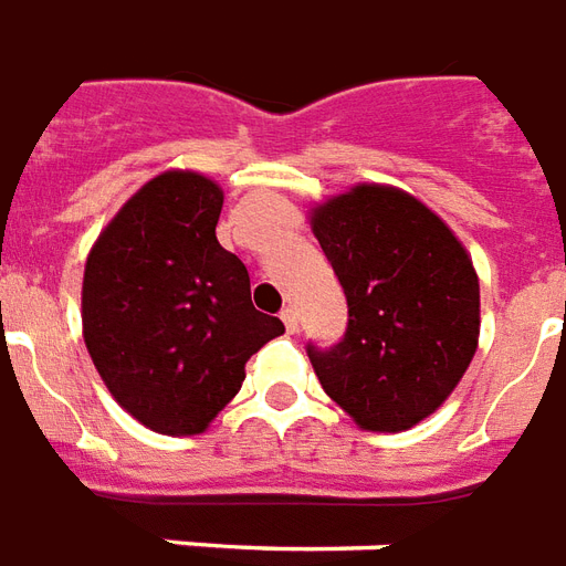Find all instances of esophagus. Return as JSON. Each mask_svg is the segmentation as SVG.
Segmentation results:
<instances>
[{
    "label": "esophagus",
    "instance_id": "esophagus-1",
    "mask_svg": "<svg viewBox=\"0 0 566 566\" xmlns=\"http://www.w3.org/2000/svg\"><path fill=\"white\" fill-rule=\"evenodd\" d=\"M280 319H283V325H286L289 334L298 332V313H295V307H286V311L280 313Z\"/></svg>",
    "mask_w": 566,
    "mask_h": 566
}]
</instances>
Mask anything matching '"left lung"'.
<instances>
[{
  "label": "left lung",
  "mask_w": 566,
  "mask_h": 566,
  "mask_svg": "<svg viewBox=\"0 0 566 566\" xmlns=\"http://www.w3.org/2000/svg\"><path fill=\"white\" fill-rule=\"evenodd\" d=\"M349 307L344 340L307 356L365 431H407L455 391L480 344V277L464 243L398 187L358 184L311 210Z\"/></svg>",
  "instance_id": "8db88e82"
}]
</instances>
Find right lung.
Listing matches in <instances>:
<instances>
[{
  "mask_svg": "<svg viewBox=\"0 0 566 566\" xmlns=\"http://www.w3.org/2000/svg\"><path fill=\"white\" fill-rule=\"evenodd\" d=\"M222 189L198 171L147 180L102 229L84 265L86 353L144 428L201 434L283 334L250 301V274L217 241Z\"/></svg>",
  "mask_w": 566,
  "mask_h": 566,
  "instance_id": "1",
  "label": "right lung"
}]
</instances>
